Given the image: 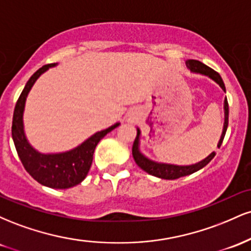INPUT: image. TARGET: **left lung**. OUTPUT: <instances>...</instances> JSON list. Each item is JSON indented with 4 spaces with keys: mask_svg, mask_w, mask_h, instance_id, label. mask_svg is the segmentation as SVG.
<instances>
[{
    "mask_svg": "<svg viewBox=\"0 0 251 251\" xmlns=\"http://www.w3.org/2000/svg\"><path fill=\"white\" fill-rule=\"evenodd\" d=\"M186 63V67L190 70L192 73L195 74H201V75L208 76L209 79L214 80V81L220 85V87L226 92V86H224L223 80L220 74L217 72L205 66L204 63L197 60H188ZM224 124H223V131H222L221 138L218 140L217 148L220 149L222 145V142L224 139V135H226V128H227V123H229V106H227V100L226 98L224 99ZM140 135H142V131L139 127H137V137L133 143V148H132V154H133L134 162L137 163V165L140 169L144 170L145 172H148L149 175L154 176V177L162 178V179H177L179 177H184V176H188L197 172L198 170L203 169L204 166L208 165L211 162L212 158L215 157V152H211L208 157H205L204 159H201V162L191 164V165H177V164H170V163H160L155 162V160L150 159L149 157H146L145 154L140 151Z\"/></svg>",
    "mask_w": 251,
    "mask_h": 251,
    "instance_id": "1",
    "label": "left lung"
}]
</instances>
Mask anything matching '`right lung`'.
<instances>
[{
  "label": "right lung",
  "instance_id": "add662e5",
  "mask_svg": "<svg viewBox=\"0 0 251 251\" xmlns=\"http://www.w3.org/2000/svg\"><path fill=\"white\" fill-rule=\"evenodd\" d=\"M57 63L42 66L37 70L30 79L25 83L21 96L17 100L13 116V126L11 135L20 159L24 164L25 169L31 177L42 185L51 189H68L77 185L85 179L89 169H91L93 153L98 143L109 132L113 131L120 125L116 123L109 127L98 131L85 142L76 148L68 151L56 152V153H42L37 151L28 140L25 132L24 113L25 107V100L29 94L31 87L40 76L50 68L55 67Z\"/></svg>",
  "mask_w": 251,
  "mask_h": 251
}]
</instances>
